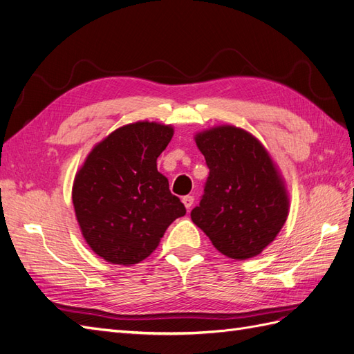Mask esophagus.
<instances>
[{"label":"esophagus","mask_w":354,"mask_h":354,"mask_svg":"<svg viewBox=\"0 0 354 354\" xmlns=\"http://www.w3.org/2000/svg\"><path fill=\"white\" fill-rule=\"evenodd\" d=\"M194 196H190V195H186V196H183L181 198V202L185 203V207L187 208V209H190L192 208V205H194Z\"/></svg>","instance_id":"esophagus-1"}]
</instances>
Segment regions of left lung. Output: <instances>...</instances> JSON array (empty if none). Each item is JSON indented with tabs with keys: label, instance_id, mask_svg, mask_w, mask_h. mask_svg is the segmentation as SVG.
Listing matches in <instances>:
<instances>
[{
	"label": "left lung",
	"instance_id": "left-lung-1",
	"mask_svg": "<svg viewBox=\"0 0 354 354\" xmlns=\"http://www.w3.org/2000/svg\"><path fill=\"white\" fill-rule=\"evenodd\" d=\"M195 142L209 176L192 221L229 259L259 255L281 232L289 209L285 183L269 152L233 125L198 133Z\"/></svg>",
	"mask_w": 354,
	"mask_h": 354
}]
</instances>
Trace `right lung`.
<instances>
[{
	"label": "right lung",
	"instance_id": "right-lung-1",
	"mask_svg": "<svg viewBox=\"0 0 354 354\" xmlns=\"http://www.w3.org/2000/svg\"><path fill=\"white\" fill-rule=\"evenodd\" d=\"M173 134V127L158 122L124 125L93 147L75 176V216L85 242L103 260L143 261L169 224L186 214L156 168Z\"/></svg>",
	"mask_w": 354,
	"mask_h": 354
}]
</instances>
